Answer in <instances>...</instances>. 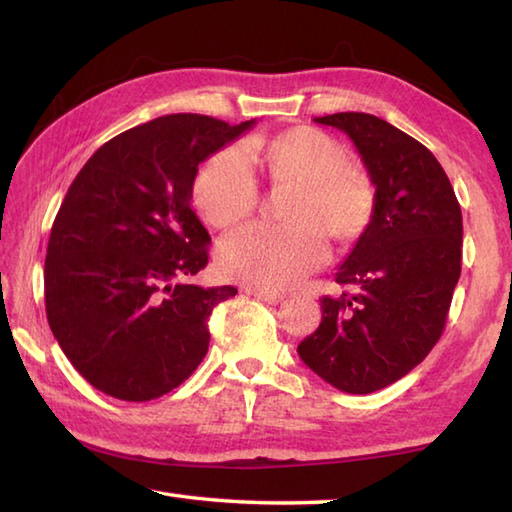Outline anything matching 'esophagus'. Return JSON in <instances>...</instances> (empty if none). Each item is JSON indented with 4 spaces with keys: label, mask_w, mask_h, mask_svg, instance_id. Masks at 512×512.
Returning a JSON list of instances; mask_svg holds the SVG:
<instances>
[{
    "label": "esophagus",
    "mask_w": 512,
    "mask_h": 512,
    "mask_svg": "<svg viewBox=\"0 0 512 512\" xmlns=\"http://www.w3.org/2000/svg\"><path fill=\"white\" fill-rule=\"evenodd\" d=\"M250 295L262 299V301H268V303H281L286 299L284 292H264V290H248Z\"/></svg>",
    "instance_id": "1"
}]
</instances>
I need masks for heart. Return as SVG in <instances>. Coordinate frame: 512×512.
<instances>
[{
	"instance_id": "1",
	"label": "heart",
	"mask_w": 512,
	"mask_h": 512,
	"mask_svg": "<svg viewBox=\"0 0 512 512\" xmlns=\"http://www.w3.org/2000/svg\"><path fill=\"white\" fill-rule=\"evenodd\" d=\"M259 169L270 187L288 189L281 211L286 226H248L217 253L224 277L257 290H286L317 268L325 237L352 244L376 217L378 193L369 173L350 162L347 149L314 127H292L270 138H248L204 162L193 182V202L215 228H233L255 211Z\"/></svg>"
}]
</instances>
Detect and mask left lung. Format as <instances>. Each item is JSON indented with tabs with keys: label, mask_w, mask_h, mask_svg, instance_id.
I'll return each instance as SVG.
<instances>
[{
	"label": "left lung",
	"mask_w": 512,
	"mask_h": 512,
	"mask_svg": "<svg viewBox=\"0 0 512 512\" xmlns=\"http://www.w3.org/2000/svg\"><path fill=\"white\" fill-rule=\"evenodd\" d=\"M314 121L341 129L376 184L372 226L336 270L354 292L321 299L301 361L347 394H372L409 374L438 343L462 270V211L436 156L372 114Z\"/></svg>",
	"instance_id": "left-lung-1"
}]
</instances>
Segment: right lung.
Here are the masks:
<instances>
[{
    "label": "right lung",
    "instance_id": "1",
    "mask_svg": "<svg viewBox=\"0 0 512 512\" xmlns=\"http://www.w3.org/2000/svg\"><path fill=\"white\" fill-rule=\"evenodd\" d=\"M169 114L96 149L54 217L43 284L63 354L92 387L127 402L184 383L209 350V317L237 288L187 279L209 264L191 209L200 162L248 132Z\"/></svg>",
    "mask_w": 512,
    "mask_h": 512
}]
</instances>
